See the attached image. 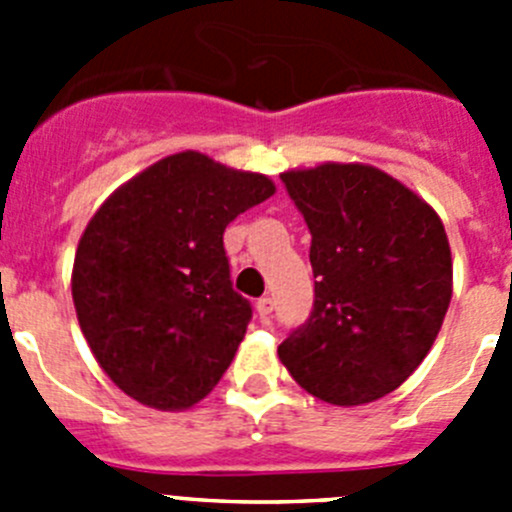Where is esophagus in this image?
<instances>
[{
    "label": "esophagus",
    "instance_id": "1",
    "mask_svg": "<svg viewBox=\"0 0 512 512\" xmlns=\"http://www.w3.org/2000/svg\"><path fill=\"white\" fill-rule=\"evenodd\" d=\"M271 310H274V300H271V297H261V300L256 302V312H259L261 320L269 318Z\"/></svg>",
    "mask_w": 512,
    "mask_h": 512
}]
</instances>
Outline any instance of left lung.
Returning a JSON list of instances; mask_svg holds the SVG:
<instances>
[{
  "mask_svg": "<svg viewBox=\"0 0 512 512\" xmlns=\"http://www.w3.org/2000/svg\"><path fill=\"white\" fill-rule=\"evenodd\" d=\"M310 228L315 302L279 346L302 390L364 405L397 390L431 351L451 302L441 217L413 189L366 164L284 171Z\"/></svg>",
  "mask_w": 512,
  "mask_h": 512,
  "instance_id": "left-lung-1",
  "label": "left lung"
}]
</instances>
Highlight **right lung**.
I'll return each instance as SVG.
<instances>
[{"label":"right lung","instance_id":"obj_1","mask_svg":"<svg viewBox=\"0 0 512 512\" xmlns=\"http://www.w3.org/2000/svg\"><path fill=\"white\" fill-rule=\"evenodd\" d=\"M274 192L269 176L184 151L140 171L94 212L71 295L94 359L125 395L187 410L220 382L253 312L230 284L223 233Z\"/></svg>","mask_w":512,"mask_h":512}]
</instances>
